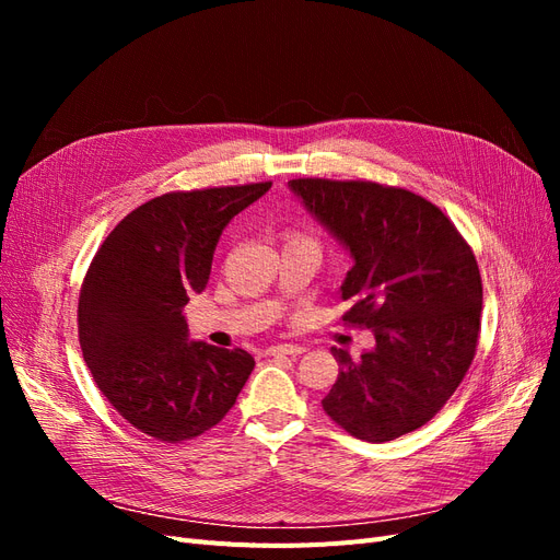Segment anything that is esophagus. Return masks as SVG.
<instances>
[{
    "label": "esophagus",
    "instance_id": "esophagus-1",
    "mask_svg": "<svg viewBox=\"0 0 560 560\" xmlns=\"http://www.w3.org/2000/svg\"><path fill=\"white\" fill-rule=\"evenodd\" d=\"M268 354H290V358H299V354L306 352L303 346H290V343H278V346H270L266 350Z\"/></svg>",
    "mask_w": 560,
    "mask_h": 560
}]
</instances>
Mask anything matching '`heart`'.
<instances>
[{
	"mask_svg": "<svg viewBox=\"0 0 560 560\" xmlns=\"http://www.w3.org/2000/svg\"><path fill=\"white\" fill-rule=\"evenodd\" d=\"M296 241H306V243H313V241H308V238H296ZM315 245V243H313Z\"/></svg>",
	"mask_w": 560,
	"mask_h": 560,
	"instance_id": "obj_1",
	"label": "heart"
}]
</instances>
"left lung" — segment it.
<instances>
[{
    "mask_svg": "<svg viewBox=\"0 0 560 560\" xmlns=\"http://www.w3.org/2000/svg\"><path fill=\"white\" fill-rule=\"evenodd\" d=\"M287 186L350 252L343 319L376 338L358 360L331 348L338 378L322 409L371 444L422 428L477 352L483 290L469 245L442 210L406 189L331 179Z\"/></svg>",
    "mask_w": 560,
    "mask_h": 560,
    "instance_id": "8db88e82",
    "label": "left lung"
}]
</instances>
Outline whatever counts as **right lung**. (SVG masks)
Returning <instances> with one entry per match:
<instances>
[{"label": "right lung", "mask_w": 560, "mask_h": 560, "mask_svg": "<svg viewBox=\"0 0 560 560\" xmlns=\"http://www.w3.org/2000/svg\"><path fill=\"white\" fill-rule=\"evenodd\" d=\"M270 182L165 194L132 210L97 249L79 294L83 360L132 428L167 444L214 428L254 360L191 341L184 306L206 290L231 219Z\"/></svg>", "instance_id": "right-lung-1"}]
</instances>
